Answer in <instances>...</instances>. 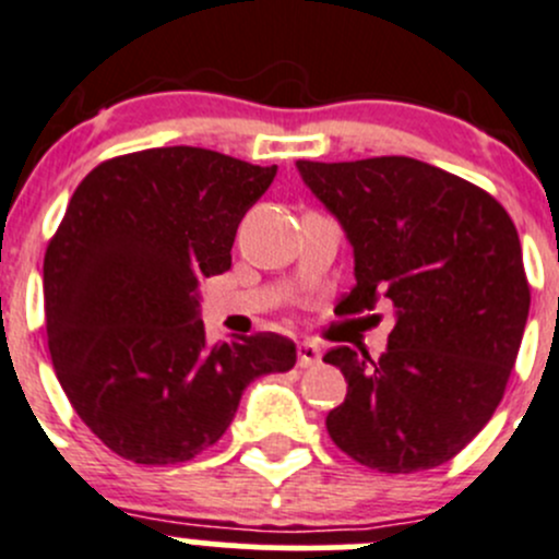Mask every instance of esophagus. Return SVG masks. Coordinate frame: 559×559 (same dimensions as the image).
<instances>
[{
  "label": "esophagus",
  "mask_w": 559,
  "mask_h": 559,
  "mask_svg": "<svg viewBox=\"0 0 559 559\" xmlns=\"http://www.w3.org/2000/svg\"><path fill=\"white\" fill-rule=\"evenodd\" d=\"M321 352L316 343H300L297 346V368H313L316 362H319Z\"/></svg>",
  "instance_id": "1"
}]
</instances>
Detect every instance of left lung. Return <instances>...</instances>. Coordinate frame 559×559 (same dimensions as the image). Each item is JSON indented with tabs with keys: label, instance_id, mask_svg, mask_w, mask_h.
Listing matches in <instances>:
<instances>
[{
	"label": "left lung",
	"instance_id": "1",
	"mask_svg": "<svg viewBox=\"0 0 559 559\" xmlns=\"http://www.w3.org/2000/svg\"><path fill=\"white\" fill-rule=\"evenodd\" d=\"M297 170L354 246L348 311L379 297L397 311L379 359L324 354L348 384L326 432L379 473L443 465L492 419L520 354L530 284L514 222L489 191L408 156Z\"/></svg>",
	"mask_w": 559,
	"mask_h": 559
}]
</instances>
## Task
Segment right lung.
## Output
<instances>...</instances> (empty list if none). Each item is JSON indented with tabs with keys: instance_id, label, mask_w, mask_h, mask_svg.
<instances>
[{
	"instance_id": "obj_1",
	"label": "right lung",
	"mask_w": 559,
	"mask_h": 559,
	"mask_svg": "<svg viewBox=\"0 0 559 559\" xmlns=\"http://www.w3.org/2000/svg\"><path fill=\"white\" fill-rule=\"evenodd\" d=\"M273 178L275 165L173 145L112 156L72 194L45 251V330L67 400L112 454L194 460L253 379L295 368V343L275 332L205 346L197 311Z\"/></svg>"
}]
</instances>
